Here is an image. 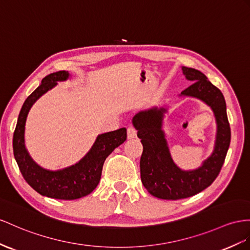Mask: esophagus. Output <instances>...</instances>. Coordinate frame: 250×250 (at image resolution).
Masks as SVG:
<instances>
[{
	"mask_svg": "<svg viewBox=\"0 0 250 250\" xmlns=\"http://www.w3.org/2000/svg\"><path fill=\"white\" fill-rule=\"evenodd\" d=\"M137 135V132L135 130V127H134L133 125H130L129 127H127V138H134L136 137Z\"/></svg>",
	"mask_w": 250,
	"mask_h": 250,
	"instance_id": "obj_1",
	"label": "esophagus"
}]
</instances>
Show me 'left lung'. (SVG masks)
I'll list each match as a JSON object with an SVG mask.
<instances>
[{
    "label": "left lung",
    "instance_id": "left-lung-1",
    "mask_svg": "<svg viewBox=\"0 0 250 250\" xmlns=\"http://www.w3.org/2000/svg\"><path fill=\"white\" fill-rule=\"evenodd\" d=\"M182 70L192 84L181 93V97L201 100L213 112L216 124L214 148L198 168L181 169L172 159L163 127L168 105L152 106L138 112L132 124L144 146L140 157V177L149 193L162 200L190 197L209 187L220 173L231 136L222 92L200 70L186 66H182Z\"/></svg>",
    "mask_w": 250,
    "mask_h": 250
}]
</instances>
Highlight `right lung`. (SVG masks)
I'll list each match as a JSON object with an SVG mask.
<instances>
[{
	"label": "right lung",
	"mask_w": 250,
	"mask_h": 250,
	"mask_svg": "<svg viewBox=\"0 0 250 250\" xmlns=\"http://www.w3.org/2000/svg\"><path fill=\"white\" fill-rule=\"evenodd\" d=\"M69 78L68 72L60 70L42 79L41 84L23 104L12 140L16 162L29 186L43 196L66 201L85 196L97 187L105 158L126 139L125 127L100 134L92 148L78 163L60 170L43 168L31 158L25 146V125L30 108L41 96L54 88L58 82L66 81Z\"/></svg>",
	"instance_id": "right-lung-1"
}]
</instances>
